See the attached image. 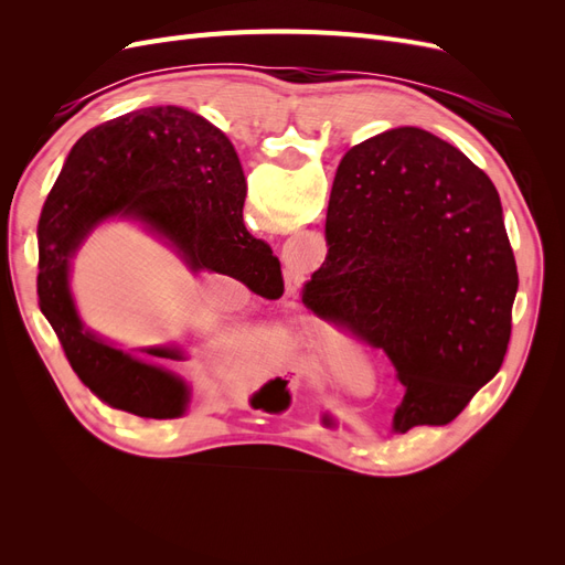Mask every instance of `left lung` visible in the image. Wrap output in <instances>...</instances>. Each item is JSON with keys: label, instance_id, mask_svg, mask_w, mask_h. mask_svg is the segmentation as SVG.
Wrapping results in <instances>:
<instances>
[{"label": "left lung", "instance_id": "8db88e82", "mask_svg": "<svg viewBox=\"0 0 565 565\" xmlns=\"http://www.w3.org/2000/svg\"><path fill=\"white\" fill-rule=\"evenodd\" d=\"M324 237L306 309L391 358L405 386L393 431L452 422L511 337L519 273L498 188L438 136L388 129L341 158Z\"/></svg>", "mask_w": 565, "mask_h": 565}]
</instances>
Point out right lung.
I'll list each match as a JSON object with an SVG mask.
<instances>
[{
	"mask_svg": "<svg viewBox=\"0 0 565 565\" xmlns=\"http://www.w3.org/2000/svg\"><path fill=\"white\" fill-rule=\"evenodd\" d=\"M247 183L228 136L179 106L108 119L73 146L38 224L40 309L77 377L115 409L146 419L185 415L191 388L164 363L181 347L117 349L84 328L71 292V262L108 218L141 224L191 273H218L266 299L282 297L278 256L243 224Z\"/></svg>",
	"mask_w": 565,
	"mask_h": 565,
	"instance_id": "1",
	"label": "right lung"
}]
</instances>
